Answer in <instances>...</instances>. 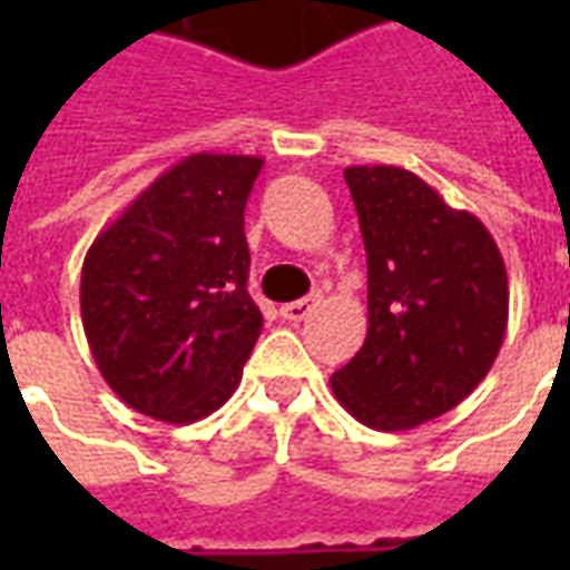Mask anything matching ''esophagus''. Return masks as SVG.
Masks as SVG:
<instances>
[{
  "mask_svg": "<svg viewBox=\"0 0 570 570\" xmlns=\"http://www.w3.org/2000/svg\"><path fill=\"white\" fill-rule=\"evenodd\" d=\"M314 305H317V298L314 296L286 302V305H281V317H284V321H305L311 311H314Z\"/></svg>",
  "mask_w": 570,
  "mask_h": 570,
  "instance_id": "esophagus-1",
  "label": "esophagus"
}]
</instances>
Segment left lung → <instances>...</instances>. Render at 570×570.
<instances>
[{
  "mask_svg": "<svg viewBox=\"0 0 570 570\" xmlns=\"http://www.w3.org/2000/svg\"><path fill=\"white\" fill-rule=\"evenodd\" d=\"M345 183L366 247L370 330L330 384L366 428H419L473 394L501 351V249L473 213L449 207L412 170L360 164Z\"/></svg>",
  "mask_w": 570,
  "mask_h": 570,
  "instance_id": "1",
  "label": "left lung"
}]
</instances>
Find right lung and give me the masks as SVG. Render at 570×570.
Returning <instances> with one entry per match:
<instances>
[{
  "mask_svg": "<svg viewBox=\"0 0 570 570\" xmlns=\"http://www.w3.org/2000/svg\"><path fill=\"white\" fill-rule=\"evenodd\" d=\"M262 164L256 155H188L85 256L81 323L97 370L149 419H207L240 382L262 333L244 235Z\"/></svg>",
  "mask_w": 570,
  "mask_h": 570,
  "instance_id": "add662e5",
  "label": "right lung"
}]
</instances>
